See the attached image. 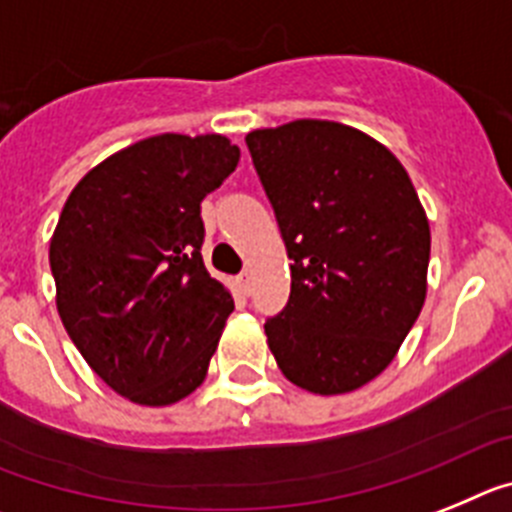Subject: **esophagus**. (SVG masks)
Listing matches in <instances>:
<instances>
[{
    "instance_id": "34e87169",
    "label": "esophagus",
    "mask_w": 512,
    "mask_h": 512,
    "mask_svg": "<svg viewBox=\"0 0 512 512\" xmlns=\"http://www.w3.org/2000/svg\"><path fill=\"white\" fill-rule=\"evenodd\" d=\"M239 288H242L244 296H250V293H252V278H250V273H247V270L239 275Z\"/></svg>"
}]
</instances>
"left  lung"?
I'll return each mask as SVG.
<instances>
[{"label": "left lung", "instance_id": "obj_1", "mask_svg": "<svg viewBox=\"0 0 512 512\" xmlns=\"http://www.w3.org/2000/svg\"><path fill=\"white\" fill-rule=\"evenodd\" d=\"M291 257V296L265 322L291 384L348 394L394 361L428 293L430 224L410 175L368 133L335 121L247 133Z\"/></svg>", "mask_w": 512, "mask_h": 512}]
</instances>
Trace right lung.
<instances>
[{
  "instance_id": "right-lung-1",
  "label": "right lung",
  "mask_w": 512,
  "mask_h": 512,
  "mask_svg": "<svg viewBox=\"0 0 512 512\" xmlns=\"http://www.w3.org/2000/svg\"><path fill=\"white\" fill-rule=\"evenodd\" d=\"M237 162L221 133H159L102 159L66 198L48 250L56 309L128 402L167 407L206 379L234 299L203 265L201 201Z\"/></svg>"
}]
</instances>
